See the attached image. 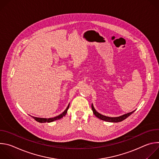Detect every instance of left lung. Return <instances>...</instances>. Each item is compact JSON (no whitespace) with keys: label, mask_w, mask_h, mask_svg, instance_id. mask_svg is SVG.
Listing matches in <instances>:
<instances>
[{"label":"left lung","mask_w":159,"mask_h":159,"mask_svg":"<svg viewBox=\"0 0 159 159\" xmlns=\"http://www.w3.org/2000/svg\"><path fill=\"white\" fill-rule=\"evenodd\" d=\"M91 106H92V109H93V113L96 117H98V118H99L102 120H104V121H107V122H112V123H118V122H121V121H123L124 120L127 118L128 116H129L132 114V113L134 112V111H132L131 112H128V113H127V114H125V115H122V116H119V117H115V118L112 117H112L106 116H104V115L100 114V113H99L98 111H96V110L94 109L93 104H92Z\"/></svg>","instance_id":"obj_1"}]
</instances>
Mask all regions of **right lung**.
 <instances>
[{
    "label": "right lung",
    "mask_w": 159,
    "mask_h": 159,
    "mask_svg": "<svg viewBox=\"0 0 159 159\" xmlns=\"http://www.w3.org/2000/svg\"><path fill=\"white\" fill-rule=\"evenodd\" d=\"M69 106H70V104H69V106H67L66 109L61 113V114H60V115L56 116V117H54V118H36V117H33V118L36 120L38 122H39V123H50V122H52V121H54L55 120H59L61 118H63V116H65L67 112V111H68V109H69Z\"/></svg>",
    "instance_id": "obj_1"
}]
</instances>
